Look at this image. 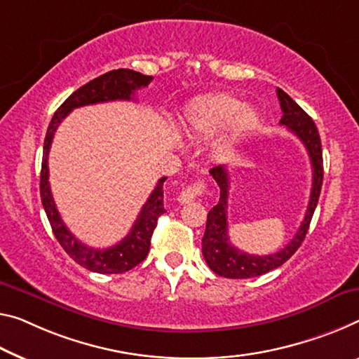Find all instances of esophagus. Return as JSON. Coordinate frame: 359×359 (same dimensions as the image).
<instances>
[{"label":"esophagus","instance_id":"34e87169","mask_svg":"<svg viewBox=\"0 0 359 359\" xmlns=\"http://www.w3.org/2000/svg\"><path fill=\"white\" fill-rule=\"evenodd\" d=\"M205 191V184L202 181H197V183L186 186L183 191L178 194V202L180 203H189L192 201H196L198 196H202V192Z\"/></svg>","mask_w":359,"mask_h":359}]
</instances>
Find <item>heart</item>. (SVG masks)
<instances>
[{
	"label": "heart",
	"mask_w": 359,
	"mask_h": 359,
	"mask_svg": "<svg viewBox=\"0 0 359 359\" xmlns=\"http://www.w3.org/2000/svg\"><path fill=\"white\" fill-rule=\"evenodd\" d=\"M257 123L258 114L252 106H242L234 96L215 95L198 99L187 109L181 131L197 140H210L218 135L215 146L219 152H229Z\"/></svg>",
	"instance_id": "1"
}]
</instances>
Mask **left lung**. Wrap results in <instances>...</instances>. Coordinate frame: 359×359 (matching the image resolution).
I'll return each mask as SVG.
<instances>
[{"instance_id": "obj_1", "label": "left lung", "mask_w": 359, "mask_h": 359, "mask_svg": "<svg viewBox=\"0 0 359 359\" xmlns=\"http://www.w3.org/2000/svg\"><path fill=\"white\" fill-rule=\"evenodd\" d=\"M278 99L283 110V118L280 125L292 131L306 147L308 156L311 161L313 168V187L310 194V202L305 213V218L300 224L297 234L292 237L284 249L269 255H250V253L242 252L229 242L228 236V191H229V175L224 165H218L210 170V175L219 186V201L207 215V228L205 234L202 237V253L203 258L213 273L229 279H247L257 278L264 273L279 268L289 258L294 255L297 249L302 245L303 239L310 228L313 213L316 210L318 198L321 194L323 186V149L321 137H319L318 128L308 115L287 93L280 88L276 90Z\"/></svg>"}]
</instances>
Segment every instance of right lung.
Listing matches in <instances>:
<instances>
[{"label":"right lung","mask_w":359,"mask_h":359,"mask_svg":"<svg viewBox=\"0 0 359 359\" xmlns=\"http://www.w3.org/2000/svg\"><path fill=\"white\" fill-rule=\"evenodd\" d=\"M152 81V76L142 75L140 72L130 69L110 70L97 79L88 81L79 90L60 104V107L53 115L51 123L48 126L45 146H43V161H41V175H40V194L41 203L45 207L46 217L51 224L53 233L62 245V249L69 253L72 260H75L80 266L90 269L93 273L101 274H118L126 273L136 264H140L149 253L151 247V237L157 226V219L165 213L163 208V183L167 178H161L149 196L147 202L142 205L140 215H137L133 228L126 237H123L118 244L109 249H93L85 245L70 233L67 226L64 224L62 218L54 203L49 187V168H48V154L51 147L54 133H56L59 123L67 117L72 110L76 107L91 106V104L109 102V101H133L135 91L140 88H146Z\"/></svg>","instance_id":"obj_1"}]
</instances>
